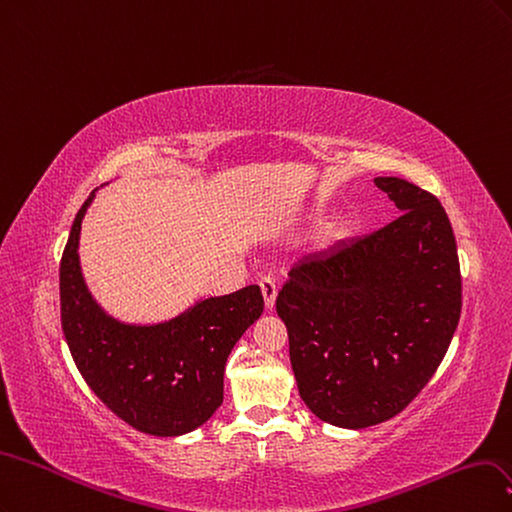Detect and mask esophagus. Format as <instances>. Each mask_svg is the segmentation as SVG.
Segmentation results:
<instances>
[{
    "mask_svg": "<svg viewBox=\"0 0 512 512\" xmlns=\"http://www.w3.org/2000/svg\"><path fill=\"white\" fill-rule=\"evenodd\" d=\"M259 287H261L263 302H266V308L272 310V308H274V302H276V293H278L276 280L270 278V276H263V278L259 280Z\"/></svg>",
    "mask_w": 512,
    "mask_h": 512,
    "instance_id": "obj_1",
    "label": "esophagus"
}]
</instances>
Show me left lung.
I'll return each mask as SVG.
<instances>
[{
  "instance_id": "1",
  "label": "left lung",
  "mask_w": 512,
  "mask_h": 512,
  "mask_svg": "<svg viewBox=\"0 0 512 512\" xmlns=\"http://www.w3.org/2000/svg\"><path fill=\"white\" fill-rule=\"evenodd\" d=\"M374 183L400 217L370 236L300 257L276 298L300 398L312 415L346 430L383 423L415 400L461 315L447 212L404 178Z\"/></svg>"
}]
</instances>
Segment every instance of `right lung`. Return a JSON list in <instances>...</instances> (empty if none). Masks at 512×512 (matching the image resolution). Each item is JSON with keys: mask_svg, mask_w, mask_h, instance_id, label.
<instances>
[{"mask_svg": "<svg viewBox=\"0 0 512 512\" xmlns=\"http://www.w3.org/2000/svg\"><path fill=\"white\" fill-rule=\"evenodd\" d=\"M95 191L78 210L61 257L63 336L82 378L119 419L151 436L189 434L223 404L225 361L261 317V289L197 300L159 323L114 319L91 295L78 255Z\"/></svg>", "mask_w": 512, "mask_h": 512, "instance_id": "obj_1", "label": "right lung"}]
</instances>
